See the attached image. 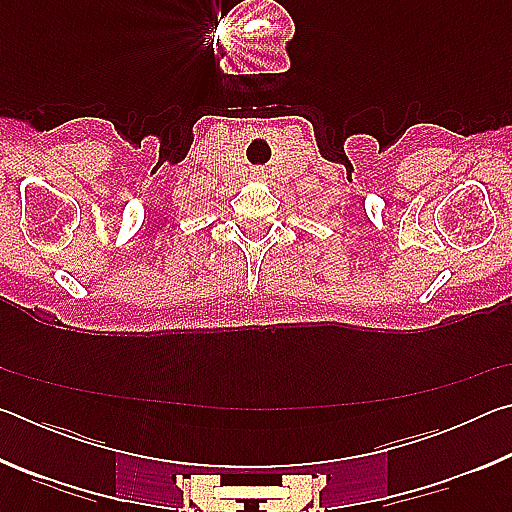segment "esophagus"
Segmentation results:
<instances>
[{
    "mask_svg": "<svg viewBox=\"0 0 512 512\" xmlns=\"http://www.w3.org/2000/svg\"><path fill=\"white\" fill-rule=\"evenodd\" d=\"M255 176H264V169H255Z\"/></svg>",
    "mask_w": 512,
    "mask_h": 512,
    "instance_id": "esophagus-1",
    "label": "esophagus"
}]
</instances>
